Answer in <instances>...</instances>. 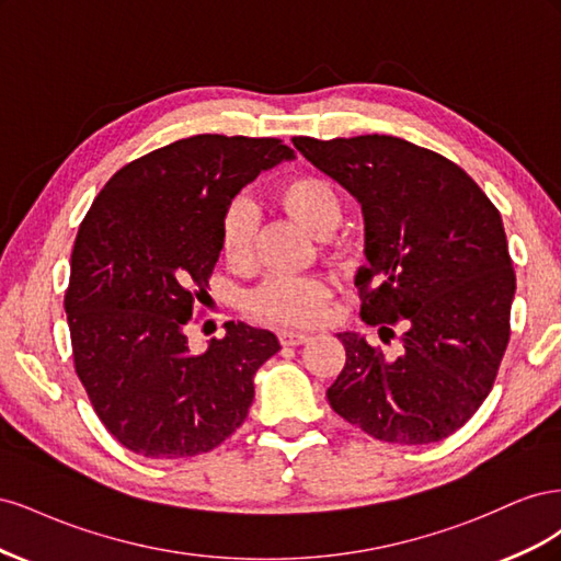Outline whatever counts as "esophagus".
Returning a JSON list of instances; mask_svg holds the SVG:
<instances>
[{"instance_id":"obj_1","label":"esophagus","mask_w":561,"mask_h":561,"mask_svg":"<svg viewBox=\"0 0 561 561\" xmlns=\"http://www.w3.org/2000/svg\"><path fill=\"white\" fill-rule=\"evenodd\" d=\"M278 339H280L283 346H299V344L307 342L309 334L295 332V330H280V332H278Z\"/></svg>"}]
</instances>
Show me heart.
Masks as SVG:
<instances>
[{
	"label": "heart",
	"instance_id": "heart-1",
	"mask_svg": "<svg viewBox=\"0 0 561 561\" xmlns=\"http://www.w3.org/2000/svg\"><path fill=\"white\" fill-rule=\"evenodd\" d=\"M274 198L287 215L325 241L328 257H342L344 248L330 236L342 225L344 203L330 182L316 175H290L276 184ZM254 241L257 213L245 198H233L219 217V252L231 268L245 271L254 260ZM330 295V285L318 276H278L252 290L245 307L271 325L311 328L325 316Z\"/></svg>",
	"mask_w": 561,
	"mask_h": 561
}]
</instances>
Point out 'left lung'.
Listing matches in <instances>:
<instances>
[{
    "mask_svg": "<svg viewBox=\"0 0 561 561\" xmlns=\"http://www.w3.org/2000/svg\"><path fill=\"white\" fill-rule=\"evenodd\" d=\"M293 145L360 201L363 320L383 342L404 328L398 358L339 334L346 365L330 407L381 443H439L480 410L511 342L515 268L501 213L463 168L393 135Z\"/></svg>",
    "mask_w": 561,
    "mask_h": 561,
    "instance_id": "obj_1",
    "label": "left lung"
}]
</instances>
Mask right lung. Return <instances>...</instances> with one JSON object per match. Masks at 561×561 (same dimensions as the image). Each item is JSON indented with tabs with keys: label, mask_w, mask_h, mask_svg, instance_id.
<instances>
[{
	"label": "right lung",
	"mask_w": 561,
	"mask_h": 561,
	"mask_svg": "<svg viewBox=\"0 0 561 561\" xmlns=\"http://www.w3.org/2000/svg\"><path fill=\"white\" fill-rule=\"evenodd\" d=\"M283 159L293 149L278 138L192 135L126 163L81 219L65 290L72 360L126 449L192 458L245 421L276 334L227 322L194 353L186 325L208 295L222 210Z\"/></svg>",
	"instance_id": "obj_1"
}]
</instances>
